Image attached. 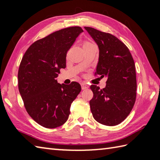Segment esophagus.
I'll use <instances>...</instances> for the list:
<instances>
[{
    "mask_svg": "<svg viewBox=\"0 0 160 160\" xmlns=\"http://www.w3.org/2000/svg\"><path fill=\"white\" fill-rule=\"evenodd\" d=\"M89 88V86H88L86 83H81V88H82V90L87 89V88Z\"/></svg>",
    "mask_w": 160,
    "mask_h": 160,
    "instance_id": "obj_1",
    "label": "esophagus"
}]
</instances>
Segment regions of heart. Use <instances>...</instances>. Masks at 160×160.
Wrapping results in <instances>:
<instances>
[{
  "label": "heart",
  "instance_id": "heart-1",
  "mask_svg": "<svg viewBox=\"0 0 160 160\" xmlns=\"http://www.w3.org/2000/svg\"><path fill=\"white\" fill-rule=\"evenodd\" d=\"M92 43H90V42H88V41H86V42H84V43H83V46H87V45H91Z\"/></svg>",
  "mask_w": 160,
  "mask_h": 160
}]
</instances>
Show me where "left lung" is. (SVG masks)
<instances>
[{"mask_svg":"<svg viewBox=\"0 0 160 160\" xmlns=\"http://www.w3.org/2000/svg\"><path fill=\"white\" fill-rule=\"evenodd\" d=\"M98 45L99 57L95 75L107 77L103 89L92 85L90 101L94 119L112 126L122 123L131 112L136 100L137 80L133 58L126 45L115 36L84 27Z\"/></svg>","mask_w":160,"mask_h":160,"instance_id":"1","label":"left lung"}]
</instances>
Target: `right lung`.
Wrapping results in <instances>:
<instances>
[{"label": "right lung", "mask_w": 160, "mask_h": 160, "mask_svg": "<svg viewBox=\"0 0 160 160\" xmlns=\"http://www.w3.org/2000/svg\"><path fill=\"white\" fill-rule=\"evenodd\" d=\"M80 27L62 29L32 43L18 72L19 92L28 113L47 128L61 126L68 119L71 104L81 90L80 84H60L56 78L66 66V54L80 33Z\"/></svg>", "instance_id": "add662e5"}]
</instances>
